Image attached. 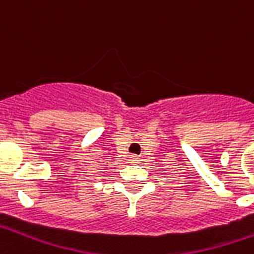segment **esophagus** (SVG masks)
I'll return each instance as SVG.
<instances>
[{"mask_svg": "<svg viewBox=\"0 0 254 254\" xmlns=\"http://www.w3.org/2000/svg\"><path fill=\"white\" fill-rule=\"evenodd\" d=\"M138 160H140V158H138V156H136V155H132V163H138Z\"/></svg>", "mask_w": 254, "mask_h": 254, "instance_id": "34e87169", "label": "esophagus"}]
</instances>
